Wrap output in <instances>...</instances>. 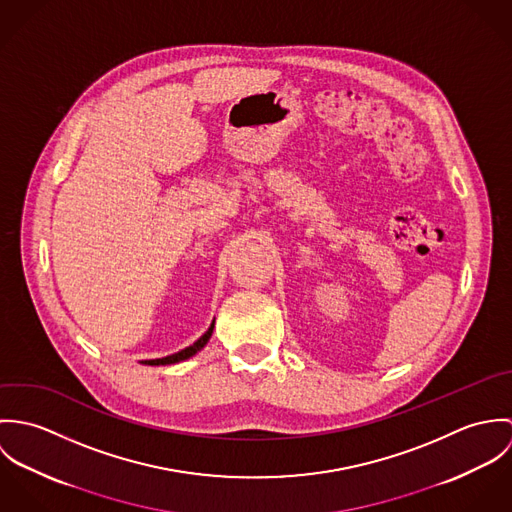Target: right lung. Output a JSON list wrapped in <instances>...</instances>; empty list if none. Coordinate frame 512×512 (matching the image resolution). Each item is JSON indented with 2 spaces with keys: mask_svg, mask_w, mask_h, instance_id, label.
Instances as JSON below:
<instances>
[{
  "mask_svg": "<svg viewBox=\"0 0 512 512\" xmlns=\"http://www.w3.org/2000/svg\"><path fill=\"white\" fill-rule=\"evenodd\" d=\"M213 329H215V321L211 323V327L193 343V345H189V347H185V349H181L179 353H173V355H167V357H161V359H149V361H140L142 365L147 366H165V365H175V363H181V361H187V359H191V357H195L207 343H209V339H211V335H213Z\"/></svg>",
  "mask_w": 512,
  "mask_h": 512,
  "instance_id": "right-lung-1",
  "label": "right lung"
}]
</instances>
